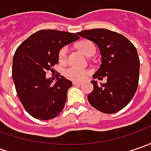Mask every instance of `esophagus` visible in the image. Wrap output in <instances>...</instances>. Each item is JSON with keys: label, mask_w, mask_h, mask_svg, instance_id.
Returning <instances> with one entry per match:
<instances>
[{"label": "esophagus", "mask_w": 151, "mask_h": 151, "mask_svg": "<svg viewBox=\"0 0 151 151\" xmlns=\"http://www.w3.org/2000/svg\"><path fill=\"white\" fill-rule=\"evenodd\" d=\"M72 83H73V85H74V86H76V85H78V86H80V85L81 84V82H78V81H73Z\"/></svg>", "instance_id": "1"}]
</instances>
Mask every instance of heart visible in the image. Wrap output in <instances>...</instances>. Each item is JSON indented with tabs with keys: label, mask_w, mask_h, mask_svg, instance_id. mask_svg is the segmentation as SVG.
<instances>
[{
	"label": "heart",
	"mask_w": 151,
	"mask_h": 151,
	"mask_svg": "<svg viewBox=\"0 0 151 151\" xmlns=\"http://www.w3.org/2000/svg\"><path fill=\"white\" fill-rule=\"evenodd\" d=\"M78 48L88 57L94 55V54L96 53V47L94 44L88 40H84V41L80 42L78 44ZM67 55H68V47L65 46L61 48L59 52L58 57H59L60 62L61 63L65 62L67 60ZM89 74H90L89 70L76 66L68 67L64 70V76L67 79L71 80V81H81L85 78H86Z\"/></svg>",
	"instance_id": "heart-1"
}]
</instances>
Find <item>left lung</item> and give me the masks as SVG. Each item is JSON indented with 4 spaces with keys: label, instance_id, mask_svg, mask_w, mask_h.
Listing matches in <instances>:
<instances>
[{
    "label": "left lung",
    "instance_id": "1",
    "mask_svg": "<svg viewBox=\"0 0 151 151\" xmlns=\"http://www.w3.org/2000/svg\"><path fill=\"white\" fill-rule=\"evenodd\" d=\"M77 35L98 46L101 55L100 68L93 75L106 83L91 81L93 91L87 96L93 107L104 113L122 110L136 92L139 77V58L136 48L124 35L105 28L84 30Z\"/></svg>",
    "mask_w": 151,
    "mask_h": 151
}]
</instances>
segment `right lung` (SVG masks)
I'll list each match as a JSON object with an SVG mask.
<instances>
[{"label": "right lung", "instance_id": "1", "mask_svg": "<svg viewBox=\"0 0 151 151\" xmlns=\"http://www.w3.org/2000/svg\"><path fill=\"white\" fill-rule=\"evenodd\" d=\"M79 38L72 32L40 30L32 33L16 50L12 78L17 94L25 110L33 118L49 120L63 110L72 82L58 76V81L53 84L45 75L47 70L53 71L52 67L58 64L61 48Z\"/></svg>", "mask_w": 151, "mask_h": 151}]
</instances>
